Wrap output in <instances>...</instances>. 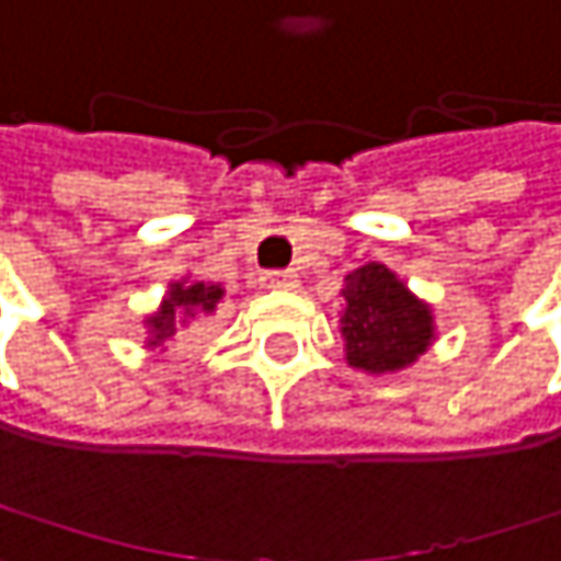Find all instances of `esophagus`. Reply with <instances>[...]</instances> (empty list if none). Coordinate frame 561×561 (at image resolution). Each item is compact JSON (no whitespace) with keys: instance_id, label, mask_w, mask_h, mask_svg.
Segmentation results:
<instances>
[{"instance_id":"esophagus-1","label":"esophagus","mask_w":561,"mask_h":561,"mask_svg":"<svg viewBox=\"0 0 561 561\" xmlns=\"http://www.w3.org/2000/svg\"><path fill=\"white\" fill-rule=\"evenodd\" d=\"M297 274L294 271H271V274H264V287L267 290H297Z\"/></svg>"}]
</instances>
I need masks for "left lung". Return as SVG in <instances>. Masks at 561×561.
I'll return each mask as SVG.
<instances>
[{"label": "left lung", "mask_w": 561, "mask_h": 561, "mask_svg": "<svg viewBox=\"0 0 561 561\" xmlns=\"http://www.w3.org/2000/svg\"><path fill=\"white\" fill-rule=\"evenodd\" d=\"M343 360L370 377L413 367L436 343L433 304L416 297L400 274L370 261L350 271L340 287Z\"/></svg>", "instance_id": "left-lung-1"}]
</instances>
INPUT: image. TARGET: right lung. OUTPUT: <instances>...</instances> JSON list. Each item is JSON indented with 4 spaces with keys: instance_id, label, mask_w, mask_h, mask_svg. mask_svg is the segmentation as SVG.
<instances>
[{
    "instance_id": "obj_1",
    "label": "right lung",
    "mask_w": 561,
    "mask_h": 561,
    "mask_svg": "<svg viewBox=\"0 0 561 561\" xmlns=\"http://www.w3.org/2000/svg\"><path fill=\"white\" fill-rule=\"evenodd\" d=\"M221 300H225V287L215 280H197L191 274L171 280L161 304L151 313H145V320H141L145 323V346L164 354L171 343H178V336L184 330H191L204 317L218 313Z\"/></svg>"
}]
</instances>
